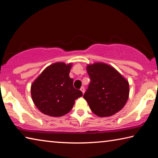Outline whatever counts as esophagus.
Instances as JSON below:
<instances>
[{
    "instance_id": "esophagus-1",
    "label": "esophagus",
    "mask_w": 158,
    "mask_h": 158,
    "mask_svg": "<svg viewBox=\"0 0 158 158\" xmlns=\"http://www.w3.org/2000/svg\"><path fill=\"white\" fill-rule=\"evenodd\" d=\"M80 90H81V91L82 92V93H83V94H84V93H85V89H84V87H81V89H80Z\"/></svg>"
}]
</instances>
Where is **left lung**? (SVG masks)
<instances>
[{
    "label": "left lung",
    "instance_id": "1",
    "mask_svg": "<svg viewBox=\"0 0 158 158\" xmlns=\"http://www.w3.org/2000/svg\"><path fill=\"white\" fill-rule=\"evenodd\" d=\"M90 83L84 98L99 117L113 116L123 108L129 98V83L116 69L104 63L87 65Z\"/></svg>",
    "mask_w": 158,
    "mask_h": 158
}]
</instances>
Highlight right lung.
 Here are the masks:
<instances>
[{"instance_id":"add662e5","label":"right lung","mask_w":158,"mask_h":158,"mask_svg":"<svg viewBox=\"0 0 158 158\" xmlns=\"http://www.w3.org/2000/svg\"><path fill=\"white\" fill-rule=\"evenodd\" d=\"M73 64L55 63L48 66L31 85L35 105L44 114L60 117L69 113L82 92L73 86L69 76Z\"/></svg>"}]
</instances>
